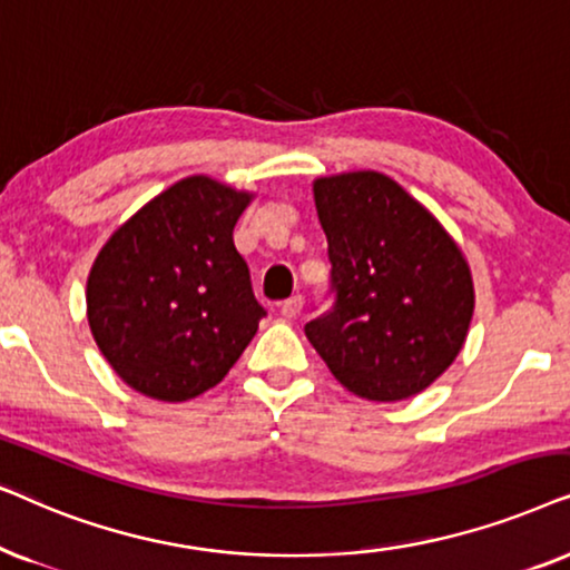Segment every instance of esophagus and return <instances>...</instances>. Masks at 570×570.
<instances>
[{
	"mask_svg": "<svg viewBox=\"0 0 570 570\" xmlns=\"http://www.w3.org/2000/svg\"><path fill=\"white\" fill-rule=\"evenodd\" d=\"M302 313V297L299 294H294V297H289L286 302H281V315L286 317V321H294Z\"/></svg>",
	"mask_w": 570,
	"mask_h": 570,
	"instance_id": "obj_1",
	"label": "esophagus"
}]
</instances>
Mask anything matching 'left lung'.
Listing matches in <instances>:
<instances>
[{"label": "left lung", "instance_id": "left-lung-1", "mask_svg": "<svg viewBox=\"0 0 570 570\" xmlns=\"http://www.w3.org/2000/svg\"><path fill=\"white\" fill-rule=\"evenodd\" d=\"M336 302L305 325L333 377L367 401L430 389L464 348L474 281L456 239L381 171L313 181Z\"/></svg>", "mask_w": 570, "mask_h": 570}]
</instances>
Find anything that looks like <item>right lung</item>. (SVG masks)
<instances>
[{"label": "right lung", "mask_w": 570, "mask_h": 570, "mask_svg": "<svg viewBox=\"0 0 570 570\" xmlns=\"http://www.w3.org/2000/svg\"><path fill=\"white\" fill-rule=\"evenodd\" d=\"M253 197L206 174L185 177L98 249L88 325L132 391L169 404L200 396L253 341L265 309L234 247V226Z\"/></svg>", "instance_id": "1"}]
</instances>
